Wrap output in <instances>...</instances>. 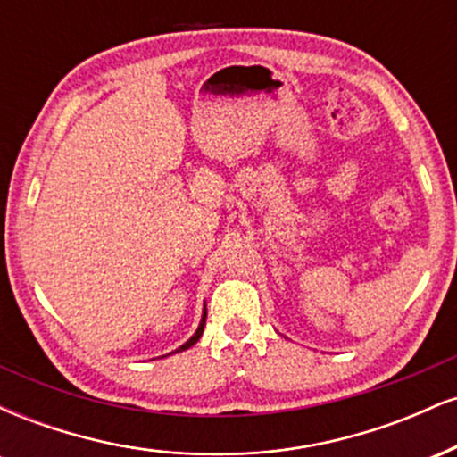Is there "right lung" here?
Listing matches in <instances>:
<instances>
[{
	"label": "right lung",
	"instance_id": "1",
	"mask_svg": "<svg viewBox=\"0 0 457 457\" xmlns=\"http://www.w3.org/2000/svg\"><path fill=\"white\" fill-rule=\"evenodd\" d=\"M204 324H206V309H204V316H202V322H199V328L195 330V335H193V337H191V339H188V342H187L185 345H182V348H180V350H187V348H191V345H193V344H197V339H199V337H202V333H204ZM180 350H178V353H180Z\"/></svg>",
	"mask_w": 457,
	"mask_h": 457
}]
</instances>
